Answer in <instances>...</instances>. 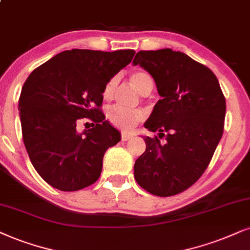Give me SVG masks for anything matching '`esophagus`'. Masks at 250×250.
I'll return each instance as SVG.
<instances>
[{"mask_svg":"<svg viewBox=\"0 0 250 250\" xmlns=\"http://www.w3.org/2000/svg\"><path fill=\"white\" fill-rule=\"evenodd\" d=\"M131 137H132V135H131V134H128V132H125V131H122V132H121V140H122L123 142H127V141H129V140H130Z\"/></svg>","mask_w":250,"mask_h":250,"instance_id":"1","label":"esophagus"}]
</instances>
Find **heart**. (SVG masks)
Wrapping results in <instances>:
<instances>
[{
    "mask_svg": "<svg viewBox=\"0 0 250 250\" xmlns=\"http://www.w3.org/2000/svg\"><path fill=\"white\" fill-rule=\"evenodd\" d=\"M129 80L135 90H137L141 94H144L150 87L152 90L153 83L147 72L136 70L131 72ZM116 85H118V77H112L107 81L103 90V96L106 100L113 99L116 91ZM144 116L145 113L140 108H127L121 105H114L107 109L108 121L115 127L125 129V130L134 128L138 122L144 119Z\"/></svg>",
    "mask_w": 250,
    "mask_h": 250,
    "instance_id": "obj_1",
    "label": "heart"
}]
</instances>
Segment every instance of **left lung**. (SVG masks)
<instances>
[{"label":"left lung","instance_id":"left-lung-1","mask_svg":"<svg viewBox=\"0 0 250 250\" xmlns=\"http://www.w3.org/2000/svg\"><path fill=\"white\" fill-rule=\"evenodd\" d=\"M132 63L152 76L162 97L144 125L160 137H144L146 148L135 162V179L152 195L180 194L212 159L224 131L225 97L216 75L185 53L141 50Z\"/></svg>","mask_w":250,"mask_h":250}]
</instances>
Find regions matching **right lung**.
Instances as JSON below:
<instances>
[{"instance_id": "1", "label": "right lung", "mask_w": 250, "mask_h": 250, "mask_svg": "<svg viewBox=\"0 0 250 250\" xmlns=\"http://www.w3.org/2000/svg\"><path fill=\"white\" fill-rule=\"evenodd\" d=\"M134 55V49L64 50L25 81L18 102L24 145L52 187L76 191L99 179L106 150L121 140L100 109L103 90ZM82 118L94 128L78 133Z\"/></svg>"}]
</instances>
